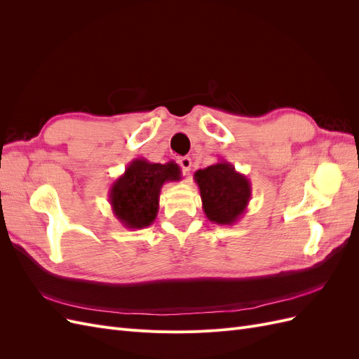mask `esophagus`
<instances>
[{
    "label": "esophagus",
    "instance_id": "1",
    "mask_svg": "<svg viewBox=\"0 0 359 359\" xmlns=\"http://www.w3.org/2000/svg\"><path fill=\"white\" fill-rule=\"evenodd\" d=\"M178 163H180V166H181V169H182L184 173L190 172V169H191V158H190V157H181V158L178 160Z\"/></svg>",
    "mask_w": 359,
    "mask_h": 359
}]
</instances>
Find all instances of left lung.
<instances>
[{
  "label": "left lung",
  "mask_w": 359,
  "mask_h": 359,
  "mask_svg": "<svg viewBox=\"0 0 359 359\" xmlns=\"http://www.w3.org/2000/svg\"><path fill=\"white\" fill-rule=\"evenodd\" d=\"M202 208L210 222L232 226L245 214L252 199V182L232 163L220 160L212 166L194 172Z\"/></svg>",
  "instance_id": "1"
}]
</instances>
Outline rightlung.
<instances>
[{
  "mask_svg": "<svg viewBox=\"0 0 359 359\" xmlns=\"http://www.w3.org/2000/svg\"><path fill=\"white\" fill-rule=\"evenodd\" d=\"M177 163L166 165L135 158L109 189V203L116 220L128 229H144L153 224L158 212L160 190L165 182L180 181Z\"/></svg>",
  "mask_w": 359,
  "mask_h": 359,
  "instance_id": "obj_1",
  "label": "right lung"
}]
</instances>
